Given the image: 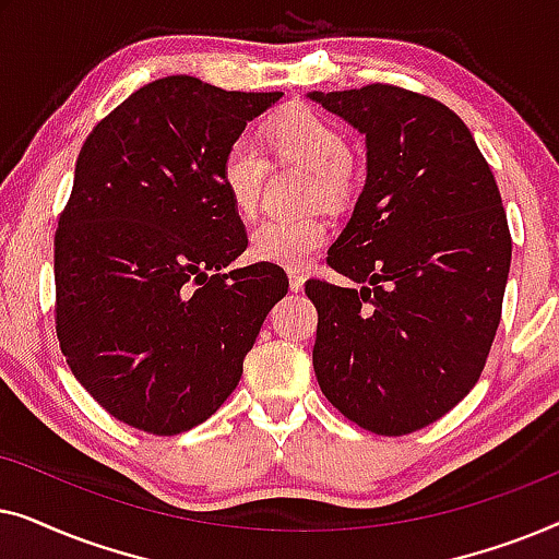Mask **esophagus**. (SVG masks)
Masks as SVG:
<instances>
[{
  "label": "esophagus",
  "instance_id": "34e87169",
  "mask_svg": "<svg viewBox=\"0 0 559 559\" xmlns=\"http://www.w3.org/2000/svg\"><path fill=\"white\" fill-rule=\"evenodd\" d=\"M302 287H305V274L302 272H289V289H293V293H300Z\"/></svg>",
  "mask_w": 559,
  "mask_h": 559
}]
</instances>
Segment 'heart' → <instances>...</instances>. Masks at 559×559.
I'll list each match as a JSON object with an SVG mask.
<instances>
[{
    "label": "heart",
    "instance_id": "b5f03b06",
    "mask_svg": "<svg viewBox=\"0 0 559 559\" xmlns=\"http://www.w3.org/2000/svg\"><path fill=\"white\" fill-rule=\"evenodd\" d=\"M266 147L274 157L295 159L316 175L310 198L341 205L354 190V163L346 132L323 114L295 106L282 111L264 129ZM221 188L239 216H254L266 180V155L257 142L236 140L218 165ZM328 221L310 216H270L251 231V257L257 262L300 270L325 247Z\"/></svg>",
    "mask_w": 559,
    "mask_h": 559
}]
</instances>
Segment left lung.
<instances>
[{
  "mask_svg": "<svg viewBox=\"0 0 559 559\" xmlns=\"http://www.w3.org/2000/svg\"><path fill=\"white\" fill-rule=\"evenodd\" d=\"M310 98L366 134V186L328 266L308 280L320 392L373 435L400 438L476 386L501 320L511 234L491 167L455 111L369 83Z\"/></svg>",
  "mask_w": 559,
  "mask_h": 559,
  "instance_id": "1",
  "label": "left lung"
}]
</instances>
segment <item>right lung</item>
<instances>
[{
    "label": "right lung",
    "mask_w": 559,
    "mask_h": 559,
    "mask_svg": "<svg viewBox=\"0 0 559 559\" xmlns=\"http://www.w3.org/2000/svg\"><path fill=\"white\" fill-rule=\"evenodd\" d=\"M280 96L167 75L83 142L56 231V333L119 423L163 438L205 423L287 295L277 264L224 272L249 241L218 180L228 144Z\"/></svg>",
    "instance_id": "1"
}]
</instances>
